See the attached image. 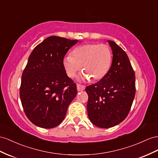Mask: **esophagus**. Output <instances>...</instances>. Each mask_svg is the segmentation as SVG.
Returning a JSON list of instances; mask_svg holds the SVG:
<instances>
[{"label": "esophagus", "mask_w": 158, "mask_h": 158, "mask_svg": "<svg viewBox=\"0 0 158 158\" xmlns=\"http://www.w3.org/2000/svg\"><path fill=\"white\" fill-rule=\"evenodd\" d=\"M77 91H83L85 89V86L81 84H77Z\"/></svg>", "instance_id": "1"}]
</instances>
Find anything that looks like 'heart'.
Here are the masks:
<instances>
[{
	"label": "heart",
	"mask_w": 158,
	"mask_h": 158,
	"mask_svg": "<svg viewBox=\"0 0 158 158\" xmlns=\"http://www.w3.org/2000/svg\"><path fill=\"white\" fill-rule=\"evenodd\" d=\"M71 55L63 59L64 69L70 77H74L81 66L84 78L87 80L102 79L110 69L112 51L106 44H84L74 48Z\"/></svg>",
	"instance_id": "b5f03b06"
}]
</instances>
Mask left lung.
I'll return each mask as SVG.
<instances>
[{"label": "left lung", "mask_w": 158, "mask_h": 158, "mask_svg": "<svg viewBox=\"0 0 158 158\" xmlns=\"http://www.w3.org/2000/svg\"><path fill=\"white\" fill-rule=\"evenodd\" d=\"M113 52L107 75L86 87L88 116L93 124L110 128L128 115L135 95V76L128 56L114 41L108 40Z\"/></svg>", "instance_id": "obj_1"}]
</instances>
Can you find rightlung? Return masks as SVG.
<instances>
[{"mask_svg":"<svg viewBox=\"0 0 158 158\" xmlns=\"http://www.w3.org/2000/svg\"><path fill=\"white\" fill-rule=\"evenodd\" d=\"M77 40L51 36L32 51L23 72L20 98L25 114L43 128L57 126L77 95V85L66 73L63 59Z\"/></svg>","mask_w":158,"mask_h":158,"instance_id":"1","label":"right lung"}]
</instances>
